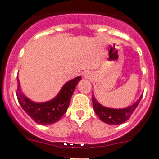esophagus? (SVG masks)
<instances>
[{
    "label": "esophagus",
    "mask_w": 159,
    "mask_h": 159,
    "mask_svg": "<svg viewBox=\"0 0 159 159\" xmlns=\"http://www.w3.org/2000/svg\"><path fill=\"white\" fill-rule=\"evenodd\" d=\"M84 77H86V78H89V75H88V73H85L84 74Z\"/></svg>",
    "instance_id": "esophagus-1"
}]
</instances>
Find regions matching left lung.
Segmentation results:
<instances>
[{
	"mask_svg": "<svg viewBox=\"0 0 159 159\" xmlns=\"http://www.w3.org/2000/svg\"><path fill=\"white\" fill-rule=\"evenodd\" d=\"M141 98L142 97L131 106H129L125 109H120V110L106 108L105 106L99 104L93 97H92V104H93L95 112L101 119V120L110 125H120V124L125 122L130 118V116H132V114L140 102Z\"/></svg>",
	"mask_w": 159,
	"mask_h": 159,
	"instance_id": "left-lung-1",
	"label": "left lung"
}]
</instances>
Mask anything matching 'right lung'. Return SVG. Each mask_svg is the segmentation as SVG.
<instances>
[{
    "label": "right lung",
    "instance_id": "right-lung-1",
    "mask_svg": "<svg viewBox=\"0 0 159 159\" xmlns=\"http://www.w3.org/2000/svg\"><path fill=\"white\" fill-rule=\"evenodd\" d=\"M81 79L82 77H77L67 82L62 87L57 97L44 103H34L30 101L21 92L20 83H18L16 91L17 99L24 111L36 123L40 125L53 124L59 120L67 111L75 87ZM17 81L19 82V80Z\"/></svg>",
    "mask_w": 159,
    "mask_h": 159
}]
</instances>
